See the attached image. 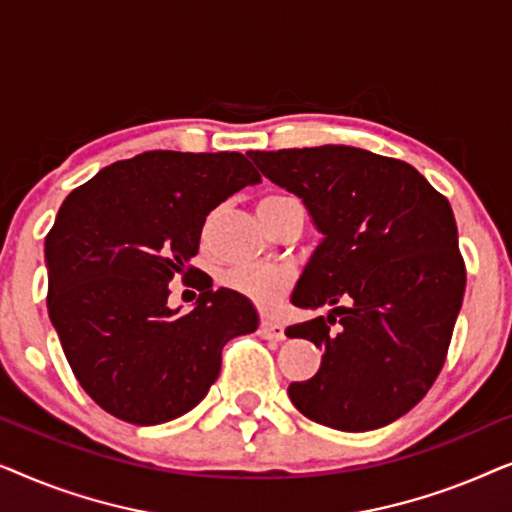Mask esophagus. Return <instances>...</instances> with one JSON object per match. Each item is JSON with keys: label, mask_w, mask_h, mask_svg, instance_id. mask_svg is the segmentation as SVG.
Wrapping results in <instances>:
<instances>
[{"label": "esophagus", "mask_w": 512, "mask_h": 512, "mask_svg": "<svg viewBox=\"0 0 512 512\" xmlns=\"http://www.w3.org/2000/svg\"><path fill=\"white\" fill-rule=\"evenodd\" d=\"M258 333L263 335L265 340H284L286 335H284V326L279 324V321H275V319H261V324H258Z\"/></svg>", "instance_id": "esophagus-1"}]
</instances>
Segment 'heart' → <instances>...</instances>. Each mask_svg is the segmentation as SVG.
I'll use <instances>...</instances> for the list:
<instances>
[{"label":"heart","mask_w":512,"mask_h":512,"mask_svg":"<svg viewBox=\"0 0 512 512\" xmlns=\"http://www.w3.org/2000/svg\"><path fill=\"white\" fill-rule=\"evenodd\" d=\"M284 200L291 198H286V195H268V198H263L261 205H258V214L282 205ZM223 282H226L228 289L249 298L251 303L258 307H275L279 300H282L284 293L289 291L291 275L279 268H249V265H242V268L228 270Z\"/></svg>","instance_id":"heart-1"}]
</instances>
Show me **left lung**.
I'll list each match as a JSON object with an SVG mask.
<instances>
[{
    "label": "left lung",
    "instance_id": "left-lung-1",
    "mask_svg": "<svg viewBox=\"0 0 512 512\" xmlns=\"http://www.w3.org/2000/svg\"><path fill=\"white\" fill-rule=\"evenodd\" d=\"M249 158L272 184L303 198L324 235L291 303H349L328 319L286 328L324 352L317 375L291 382L289 398L307 419L338 431L391 424L436 382L464 300L450 202L412 165L354 146Z\"/></svg>",
    "mask_w": 512,
    "mask_h": 512
}]
</instances>
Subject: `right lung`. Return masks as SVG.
Wrapping results in <instances>:
<instances>
[{"mask_svg":"<svg viewBox=\"0 0 512 512\" xmlns=\"http://www.w3.org/2000/svg\"><path fill=\"white\" fill-rule=\"evenodd\" d=\"M261 174L242 153L146 151L104 167L62 202L44 242L48 317L72 373L104 412L137 426L193 410L216 382L221 352L256 331L237 291H201L188 315L166 307L167 283L200 270L207 214Z\"/></svg>","mask_w":512,"mask_h":512,"instance_id":"right-lung-1","label":"right lung"}]
</instances>
